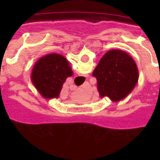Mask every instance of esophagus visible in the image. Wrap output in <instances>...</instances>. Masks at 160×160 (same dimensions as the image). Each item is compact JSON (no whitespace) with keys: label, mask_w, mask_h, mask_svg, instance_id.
I'll use <instances>...</instances> for the list:
<instances>
[{"label":"esophagus","mask_w":160,"mask_h":160,"mask_svg":"<svg viewBox=\"0 0 160 160\" xmlns=\"http://www.w3.org/2000/svg\"><path fill=\"white\" fill-rule=\"evenodd\" d=\"M84 77H88V75H78V76H75V78H74V82H75L76 83H78V84H81V83L83 82V81H84Z\"/></svg>","instance_id":"obj_1"}]
</instances>
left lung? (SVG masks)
<instances>
[{"label": "left lung", "mask_w": 160, "mask_h": 160, "mask_svg": "<svg viewBox=\"0 0 160 160\" xmlns=\"http://www.w3.org/2000/svg\"><path fill=\"white\" fill-rule=\"evenodd\" d=\"M92 74L97 79L100 98L108 97L113 102L124 99L134 90L138 80L135 62L120 49L107 51Z\"/></svg>", "instance_id": "8db88e82"}]
</instances>
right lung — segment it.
Instances as JSON below:
<instances>
[{
	"mask_svg": "<svg viewBox=\"0 0 160 160\" xmlns=\"http://www.w3.org/2000/svg\"><path fill=\"white\" fill-rule=\"evenodd\" d=\"M73 75L69 62L59 53H49L38 59L32 68L31 81L45 98H58L63 83Z\"/></svg>",
	"mask_w": 160,
	"mask_h": 160,
	"instance_id": "obj_1",
	"label": "right lung"
}]
</instances>
